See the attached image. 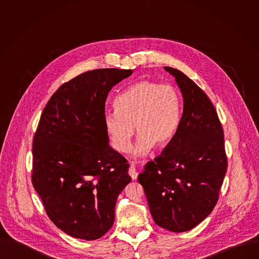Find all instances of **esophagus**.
Wrapping results in <instances>:
<instances>
[{
	"instance_id": "1",
	"label": "esophagus",
	"mask_w": 259,
	"mask_h": 259,
	"mask_svg": "<svg viewBox=\"0 0 259 259\" xmlns=\"http://www.w3.org/2000/svg\"><path fill=\"white\" fill-rule=\"evenodd\" d=\"M128 174H130V176L132 177V179H133V180H137V178H138V171H137L136 166H135V164H134V163H132V164H131L130 169H128Z\"/></svg>"
}]
</instances>
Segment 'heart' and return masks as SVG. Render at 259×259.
Returning a JSON list of instances; mask_svg holds the SVG:
<instances>
[{
    "mask_svg": "<svg viewBox=\"0 0 259 259\" xmlns=\"http://www.w3.org/2000/svg\"><path fill=\"white\" fill-rule=\"evenodd\" d=\"M115 111L104 116L112 147L125 151L139 133L132 148L134 156L143 157L156 145L164 147L175 138L182 117V99L177 89L148 79L139 80L118 95Z\"/></svg>",
    "mask_w": 259,
    "mask_h": 259,
    "instance_id": "heart-1",
    "label": "heart"
}]
</instances>
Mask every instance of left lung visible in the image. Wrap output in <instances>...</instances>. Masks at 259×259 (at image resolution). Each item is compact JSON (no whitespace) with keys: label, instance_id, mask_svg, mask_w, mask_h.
<instances>
[{"label":"left lung","instance_id":"8db88e82","mask_svg":"<svg viewBox=\"0 0 259 259\" xmlns=\"http://www.w3.org/2000/svg\"><path fill=\"white\" fill-rule=\"evenodd\" d=\"M164 70L181 89L184 111L175 138L146 164L138 181L154 222L169 231L185 232L215 206L227 159L222 123L208 97L181 71Z\"/></svg>","mask_w":259,"mask_h":259}]
</instances>
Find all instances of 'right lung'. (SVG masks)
Masks as SVG:
<instances>
[{
    "label": "right lung",
    "mask_w": 259,
    "mask_h": 259,
    "mask_svg": "<svg viewBox=\"0 0 259 259\" xmlns=\"http://www.w3.org/2000/svg\"><path fill=\"white\" fill-rule=\"evenodd\" d=\"M132 70L89 71L62 84L41 112L33 142L34 188L50 220L67 234L95 240L114 221L130 164L110 147L104 116L113 85Z\"/></svg>",
    "instance_id": "add662e5"
}]
</instances>
